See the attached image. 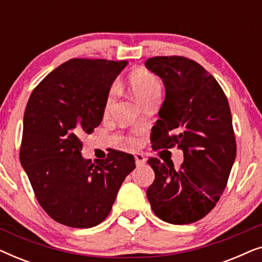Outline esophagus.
Wrapping results in <instances>:
<instances>
[{
	"label": "esophagus",
	"instance_id": "esophagus-1",
	"mask_svg": "<svg viewBox=\"0 0 262 262\" xmlns=\"http://www.w3.org/2000/svg\"><path fill=\"white\" fill-rule=\"evenodd\" d=\"M135 161H136V164H137V167L139 166H143V164L145 163V157L143 154H135Z\"/></svg>",
	"mask_w": 262,
	"mask_h": 262
}]
</instances>
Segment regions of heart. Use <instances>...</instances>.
Listing matches in <instances>:
<instances>
[{"instance_id": "1", "label": "heart", "mask_w": 262, "mask_h": 262, "mask_svg": "<svg viewBox=\"0 0 262 262\" xmlns=\"http://www.w3.org/2000/svg\"><path fill=\"white\" fill-rule=\"evenodd\" d=\"M127 83L130 85L132 93L137 98L141 103L145 105L152 99H159L162 91V84H161L160 78L150 73L148 70L138 69L132 71L128 75ZM114 99H116V88L112 87L107 93L105 99V105H103V111L105 113H108L111 107H112ZM127 143L131 145H136L139 143V139L136 136H128Z\"/></svg>"}]
</instances>
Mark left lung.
Here are the masks:
<instances>
[{
  "instance_id": "left-lung-1",
  "label": "left lung",
  "mask_w": 262,
  "mask_h": 262,
  "mask_svg": "<svg viewBox=\"0 0 262 262\" xmlns=\"http://www.w3.org/2000/svg\"><path fill=\"white\" fill-rule=\"evenodd\" d=\"M145 67L162 78L166 88L151 131L152 149L178 146L184 151L179 169L150 157L155 180L146 196L162 221L194 223L216 206L236 157L228 99L216 78L193 59L157 56L146 59Z\"/></svg>"
}]
</instances>
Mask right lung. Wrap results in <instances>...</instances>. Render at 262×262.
I'll return each mask as SVG.
<instances>
[{"instance_id":"right-lung-1","label":"right lung","mask_w":262,"mask_h":262,"mask_svg":"<svg viewBox=\"0 0 262 262\" xmlns=\"http://www.w3.org/2000/svg\"><path fill=\"white\" fill-rule=\"evenodd\" d=\"M127 60L73 58L51 71L28 99L20 162L52 220L92 228L106 220L135 157L112 150L84 160L81 137L101 124L107 93Z\"/></svg>"}]
</instances>
